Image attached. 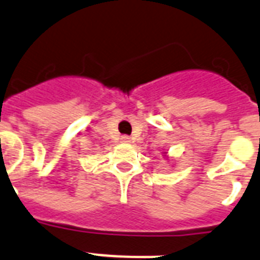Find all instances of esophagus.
Instances as JSON below:
<instances>
[{"instance_id": "1", "label": "esophagus", "mask_w": 260, "mask_h": 260, "mask_svg": "<svg viewBox=\"0 0 260 260\" xmlns=\"http://www.w3.org/2000/svg\"><path fill=\"white\" fill-rule=\"evenodd\" d=\"M131 140H129V137L128 136H123L121 137V143H129Z\"/></svg>"}]
</instances>
